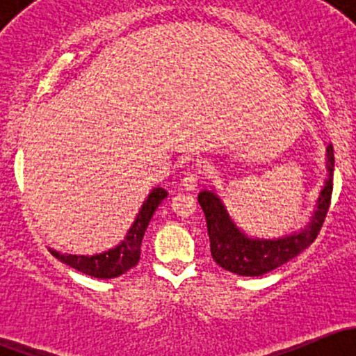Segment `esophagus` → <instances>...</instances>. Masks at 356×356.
I'll list each match as a JSON object with an SVG mask.
<instances>
[{"label": "esophagus", "instance_id": "obj_1", "mask_svg": "<svg viewBox=\"0 0 356 356\" xmlns=\"http://www.w3.org/2000/svg\"><path fill=\"white\" fill-rule=\"evenodd\" d=\"M201 179L198 174H188L182 177V189H184V191H195V189L198 188Z\"/></svg>", "mask_w": 356, "mask_h": 356}]
</instances>
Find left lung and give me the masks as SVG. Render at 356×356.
I'll return each mask as SVG.
<instances>
[{
  "label": "left lung",
  "instance_id": "left-lung-1",
  "mask_svg": "<svg viewBox=\"0 0 356 356\" xmlns=\"http://www.w3.org/2000/svg\"><path fill=\"white\" fill-rule=\"evenodd\" d=\"M327 170L329 179L318 198L317 211L314 220L300 234L288 236L282 239H250L239 231L234 222L229 218L222 201L210 191L200 193L198 201L207 218L208 236H210V251L213 260L225 270L248 277H258L274 268L281 267L286 261L307 250L317 239L322 224L327 217L332 196V174H334V148L327 146Z\"/></svg>",
  "mask_w": 356,
  "mask_h": 356
}]
</instances>
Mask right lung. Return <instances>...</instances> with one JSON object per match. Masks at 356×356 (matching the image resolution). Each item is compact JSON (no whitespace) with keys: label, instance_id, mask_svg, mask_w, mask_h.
I'll return each instance as SVG.
<instances>
[{"label":"right lung","instance_id":"right-lung-1","mask_svg":"<svg viewBox=\"0 0 356 356\" xmlns=\"http://www.w3.org/2000/svg\"><path fill=\"white\" fill-rule=\"evenodd\" d=\"M167 198V191L161 188L153 189L148 200L143 203L141 211L136 217V222L129 229L124 243L118 245L113 250L105 251L102 254H92V257H79V254H62L58 251H51L53 257L58 258L65 265H70L75 270L82 272L86 275L98 279H113L118 275L125 274L136 267L141 257V241L145 236L146 227L152 220L153 213L158 208V204Z\"/></svg>","mask_w":356,"mask_h":356}]
</instances>
